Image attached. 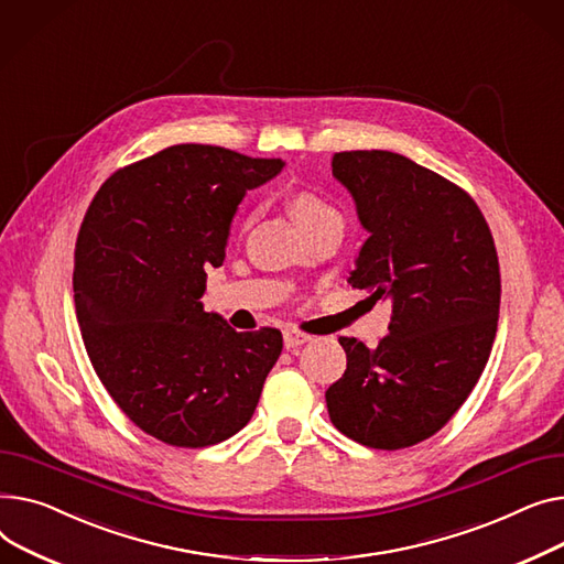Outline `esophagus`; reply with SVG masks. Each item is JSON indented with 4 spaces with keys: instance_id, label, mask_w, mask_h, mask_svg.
<instances>
[{
    "instance_id": "obj_1",
    "label": "esophagus",
    "mask_w": 564,
    "mask_h": 564,
    "mask_svg": "<svg viewBox=\"0 0 564 564\" xmlns=\"http://www.w3.org/2000/svg\"><path fill=\"white\" fill-rule=\"evenodd\" d=\"M282 339H284V348H286V350H293V348H297V346L307 344L312 337L305 335V333H297V329H284Z\"/></svg>"
}]
</instances>
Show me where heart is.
Masks as SVG:
<instances>
[{"label":"heart","instance_id":"heart-1","mask_svg":"<svg viewBox=\"0 0 564 564\" xmlns=\"http://www.w3.org/2000/svg\"><path fill=\"white\" fill-rule=\"evenodd\" d=\"M291 212H293V218L301 223V227H307L321 218H327V216H337V212L329 207L325 200H321L318 195H312V193H301L293 197L291 203Z\"/></svg>","mask_w":564,"mask_h":564}]
</instances>
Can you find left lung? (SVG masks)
<instances>
[{"mask_svg":"<svg viewBox=\"0 0 564 564\" xmlns=\"http://www.w3.org/2000/svg\"><path fill=\"white\" fill-rule=\"evenodd\" d=\"M369 231L348 282L391 303L376 350L339 337L344 376L325 391L329 421L369 448H408L442 430L476 387L496 337L501 273L471 197L387 150L333 156Z\"/></svg>","mask_w":564,"mask_h":564,"instance_id":"left-lung-1","label":"left lung"}]
</instances>
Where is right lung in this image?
I'll return each instance as SVG.
<instances>
[{
  "instance_id": "1",
  "label": "right lung",
  "mask_w": 564,
  "mask_h": 564,
  "mask_svg": "<svg viewBox=\"0 0 564 564\" xmlns=\"http://www.w3.org/2000/svg\"><path fill=\"white\" fill-rule=\"evenodd\" d=\"M282 169L173 145L111 175L84 216L73 286L86 352L118 408L165 444L237 435L282 352L280 329L237 333L200 301L246 193Z\"/></svg>"
}]
</instances>
